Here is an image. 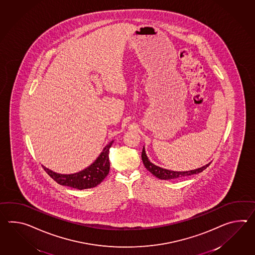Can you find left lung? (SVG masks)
Segmentation results:
<instances>
[{
  "label": "left lung",
  "mask_w": 255,
  "mask_h": 255,
  "mask_svg": "<svg viewBox=\"0 0 255 255\" xmlns=\"http://www.w3.org/2000/svg\"><path fill=\"white\" fill-rule=\"evenodd\" d=\"M141 160L142 163L144 164L145 168L151 172L153 176L158 177L159 179H164V180H168V179H176V178H182L187 176H191V175H195V174H198L200 172H202L203 170L206 169L210 164H206L200 168L198 169L190 170V171H186V172H176V171H171V170L164 169L161 168L155 164H152L149 159H148L147 155L144 151V148H142V152H141Z\"/></svg>",
  "instance_id": "1"
}]
</instances>
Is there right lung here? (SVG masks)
Returning a JSON list of instances; mask_svg holds the SVG:
<instances>
[{
  "label": "right lung",
  "instance_id": "right-lung-1",
  "mask_svg": "<svg viewBox=\"0 0 255 255\" xmlns=\"http://www.w3.org/2000/svg\"><path fill=\"white\" fill-rule=\"evenodd\" d=\"M114 141H111L107 146L103 149L96 161L86 169L72 175H60L53 172L51 170L43 168L57 184L66 187H73L79 190L91 188L98 186L107 176L110 171L109 161V150Z\"/></svg>",
  "mask_w": 255,
  "mask_h": 255
}]
</instances>
